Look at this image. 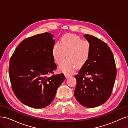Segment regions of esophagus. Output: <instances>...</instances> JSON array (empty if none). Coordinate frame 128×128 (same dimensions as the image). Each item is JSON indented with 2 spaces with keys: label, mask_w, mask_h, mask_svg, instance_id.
<instances>
[{
  "label": "esophagus",
  "mask_w": 128,
  "mask_h": 128,
  "mask_svg": "<svg viewBox=\"0 0 128 128\" xmlns=\"http://www.w3.org/2000/svg\"><path fill=\"white\" fill-rule=\"evenodd\" d=\"M64 76H65V77H66V78H69V77H70L71 76V75L68 74H65Z\"/></svg>",
  "instance_id": "esophagus-1"
}]
</instances>
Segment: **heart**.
I'll return each instance as SVG.
<instances>
[{
    "label": "heart",
    "mask_w": 128,
    "mask_h": 128,
    "mask_svg": "<svg viewBox=\"0 0 128 128\" xmlns=\"http://www.w3.org/2000/svg\"><path fill=\"white\" fill-rule=\"evenodd\" d=\"M91 52L90 42L70 34L64 36L60 43L57 42L52 48V56L58 64H62L67 53L68 59L60 66V69L67 73L72 72L76 67L80 68L86 65L90 57Z\"/></svg>",
    "instance_id": "b5f03b06"
}]
</instances>
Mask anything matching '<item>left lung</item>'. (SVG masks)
<instances>
[{
    "label": "left lung",
    "instance_id": "left-lung-1",
    "mask_svg": "<svg viewBox=\"0 0 128 128\" xmlns=\"http://www.w3.org/2000/svg\"><path fill=\"white\" fill-rule=\"evenodd\" d=\"M84 36L90 42L91 52L88 62L75 75L74 95L82 106L93 108L101 105L110 97L116 68L113 54L106 43L90 34Z\"/></svg>",
    "mask_w": 128,
    "mask_h": 128
}]
</instances>
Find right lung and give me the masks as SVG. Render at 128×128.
I'll list each match as a JSON object with an SVG mask.
<instances>
[{
    "label": "right lung",
    "mask_w": 128,
    "mask_h": 128,
    "mask_svg": "<svg viewBox=\"0 0 128 128\" xmlns=\"http://www.w3.org/2000/svg\"><path fill=\"white\" fill-rule=\"evenodd\" d=\"M53 38L48 32L27 38L18 45L10 59L12 90L21 102L32 108L48 106L65 80L64 74L50 75L57 68L52 56L55 43Z\"/></svg>",
    "instance_id": "add662e5"
}]
</instances>
